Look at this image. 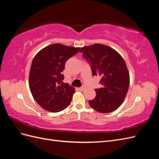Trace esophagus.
Masks as SVG:
<instances>
[{"mask_svg":"<svg viewBox=\"0 0 159 159\" xmlns=\"http://www.w3.org/2000/svg\"><path fill=\"white\" fill-rule=\"evenodd\" d=\"M85 89V86H83V87L80 88H79V90H80V91H84Z\"/></svg>","mask_w":159,"mask_h":159,"instance_id":"34e87169","label":"esophagus"}]
</instances>
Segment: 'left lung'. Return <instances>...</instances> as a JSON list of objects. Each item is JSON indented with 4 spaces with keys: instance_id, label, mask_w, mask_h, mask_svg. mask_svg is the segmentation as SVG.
Wrapping results in <instances>:
<instances>
[{
    "instance_id": "8db88e82",
    "label": "left lung",
    "mask_w": 159,
    "mask_h": 159,
    "mask_svg": "<svg viewBox=\"0 0 159 159\" xmlns=\"http://www.w3.org/2000/svg\"><path fill=\"white\" fill-rule=\"evenodd\" d=\"M80 51L90 64L92 75L102 78V88L95 89V98L89 101L91 107L102 113L116 110L129 87V73L123 58L114 49L101 44L84 46Z\"/></svg>"
}]
</instances>
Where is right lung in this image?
Instances as JSON below:
<instances>
[{
	"instance_id": "1",
	"label": "right lung",
	"mask_w": 159,
	"mask_h": 159,
	"mask_svg": "<svg viewBox=\"0 0 159 159\" xmlns=\"http://www.w3.org/2000/svg\"><path fill=\"white\" fill-rule=\"evenodd\" d=\"M80 49L54 44L45 47L34 57L29 74L30 89L38 104L48 111L58 112L70 105L75 88L63 82L61 72L66 61Z\"/></svg>"
}]
</instances>
